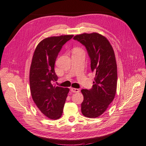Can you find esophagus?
<instances>
[{
    "mask_svg": "<svg viewBox=\"0 0 146 146\" xmlns=\"http://www.w3.org/2000/svg\"><path fill=\"white\" fill-rule=\"evenodd\" d=\"M70 91L73 93H78L79 92V90L78 88H70Z\"/></svg>",
    "mask_w": 146,
    "mask_h": 146,
    "instance_id": "obj_1",
    "label": "esophagus"
}]
</instances>
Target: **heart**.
<instances>
[{
	"mask_svg": "<svg viewBox=\"0 0 146 146\" xmlns=\"http://www.w3.org/2000/svg\"><path fill=\"white\" fill-rule=\"evenodd\" d=\"M76 50H78V49H76Z\"/></svg>",
	"mask_w": 146,
	"mask_h": 146,
	"instance_id": "b5f03b06",
	"label": "heart"
}]
</instances>
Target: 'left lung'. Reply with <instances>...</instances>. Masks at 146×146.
Returning <instances> with one entry per match:
<instances>
[{
    "mask_svg": "<svg viewBox=\"0 0 146 146\" xmlns=\"http://www.w3.org/2000/svg\"><path fill=\"white\" fill-rule=\"evenodd\" d=\"M73 39L86 48L91 70L95 73L92 88L81 90L82 113L90 118L96 117L107 110L116 94L117 65L114 51L109 40L96 33L76 35Z\"/></svg>",
    "mask_w": 146,
    "mask_h": 146,
    "instance_id": "1",
    "label": "left lung"
}]
</instances>
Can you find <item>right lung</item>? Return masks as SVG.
Masks as SVG:
<instances>
[{
  "mask_svg": "<svg viewBox=\"0 0 146 146\" xmlns=\"http://www.w3.org/2000/svg\"><path fill=\"white\" fill-rule=\"evenodd\" d=\"M73 35L47 37L37 45L33 56L30 71L31 96L40 111L51 119L61 117L68 88L55 87L53 82L58 79L54 64L63 45Z\"/></svg>",
  "mask_w": 146,
  "mask_h": 146,
  "instance_id": "obj_1",
  "label": "right lung"
}]
</instances>
